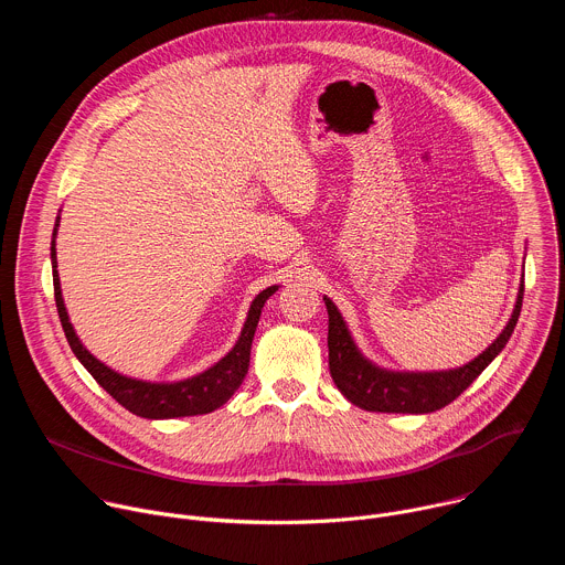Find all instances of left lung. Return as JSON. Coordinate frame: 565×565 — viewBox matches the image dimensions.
Listing matches in <instances>:
<instances>
[{
	"label": "left lung",
	"instance_id": "1",
	"mask_svg": "<svg viewBox=\"0 0 565 565\" xmlns=\"http://www.w3.org/2000/svg\"><path fill=\"white\" fill-rule=\"evenodd\" d=\"M329 310V369L335 386L355 407L380 414H431L454 402L505 349L523 303V281L516 306L501 335L465 366L449 371H388L366 360L355 347L338 306L324 295Z\"/></svg>",
	"mask_w": 565,
	"mask_h": 565
}]
</instances>
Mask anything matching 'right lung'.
Segmentation results:
<instances>
[{"instance_id": "1", "label": "right lung", "mask_w": 565, "mask_h": 565, "mask_svg": "<svg viewBox=\"0 0 565 565\" xmlns=\"http://www.w3.org/2000/svg\"><path fill=\"white\" fill-rule=\"evenodd\" d=\"M60 216L55 218L53 227V241H51V266H53V290H55V306L57 315L62 321V329L66 335V342L75 358L79 360L94 380L118 402L127 412L149 418V420H166V418H185V416H201L210 414L218 407H223L225 402L234 395V391L244 382L248 366H250V347L253 338L259 324L262 308L279 286H270L262 290L248 310L246 324L241 329V335L232 351L221 358L216 364L205 369L199 375L179 380V382H147V380H136L129 375H122L94 358L85 344L79 342V338L73 331V324L68 321V312L62 299V288H60V275H57V257H55V234H57Z\"/></svg>"}]
</instances>
